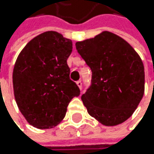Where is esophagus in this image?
<instances>
[{
    "instance_id": "esophagus-1",
    "label": "esophagus",
    "mask_w": 154,
    "mask_h": 154,
    "mask_svg": "<svg viewBox=\"0 0 154 154\" xmlns=\"http://www.w3.org/2000/svg\"><path fill=\"white\" fill-rule=\"evenodd\" d=\"M76 85H78V87L80 88L81 90V88H82V82L80 81V80H79V81H76Z\"/></svg>"
}]
</instances>
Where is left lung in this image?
<instances>
[{"label":"left lung","mask_w":154,"mask_h":154,"mask_svg":"<svg viewBox=\"0 0 154 154\" xmlns=\"http://www.w3.org/2000/svg\"><path fill=\"white\" fill-rule=\"evenodd\" d=\"M75 48L92 72L91 86L81 96L88 115L107 127L128 120L144 94V66L137 51L109 31L78 41Z\"/></svg>","instance_id":"left-lung-1"}]
</instances>
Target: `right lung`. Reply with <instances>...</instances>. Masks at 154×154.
<instances>
[{"mask_svg": "<svg viewBox=\"0 0 154 154\" xmlns=\"http://www.w3.org/2000/svg\"><path fill=\"white\" fill-rule=\"evenodd\" d=\"M72 40L56 31H46L24 47L13 71L16 104L31 126L51 128L63 119L67 106L80 91L69 79L67 58Z\"/></svg>", "mask_w": 154, "mask_h": 154, "instance_id": "obj_1", "label": "right lung"}]
</instances>
